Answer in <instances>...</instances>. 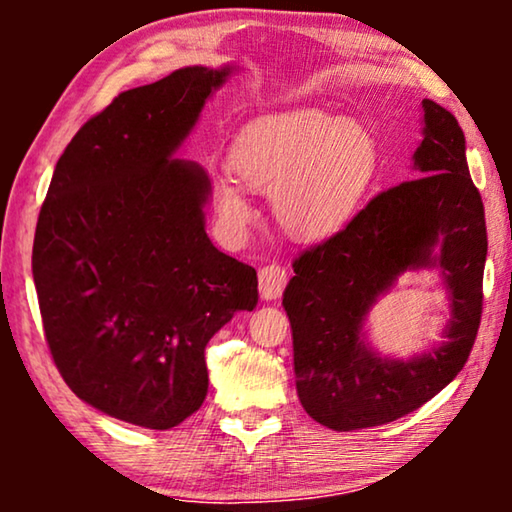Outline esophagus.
Instances as JSON below:
<instances>
[{"instance_id":"esophagus-1","label":"esophagus","mask_w":512,"mask_h":512,"mask_svg":"<svg viewBox=\"0 0 512 512\" xmlns=\"http://www.w3.org/2000/svg\"><path fill=\"white\" fill-rule=\"evenodd\" d=\"M286 282H289V272L284 265L270 263L258 270V291H261L263 300H277L282 296Z\"/></svg>"}]
</instances>
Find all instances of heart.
Instances as JSON below:
<instances>
[{"mask_svg": "<svg viewBox=\"0 0 512 512\" xmlns=\"http://www.w3.org/2000/svg\"><path fill=\"white\" fill-rule=\"evenodd\" d=\"M244 186L270 193L279 226L298 240H324L352 221L380 170V144L366 125L321 109H291L244 125L230 149ZM214 212L230 233L251 221L235 179H216Z\"/></svg>", "mask_w": 512, "mask_h": 512, "instance_id": "b5f03b06", "label": "heart"}]
</instances>
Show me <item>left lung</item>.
<instances>
[{
    "label": "left lung",
    "instance_id": "left-lung-1",
    "mask_svg": "<svg viewBox=\"0 0 512 512\" xmlns=\"http://www.w3.org/2000/svg\"><path fill=\"white\" fill-rule=\"evenodd\" d=\"M422 109L415 179L375 195L340 233L303 251L284 291L298 398L333 431L389 424L422 408L459 375L478 335L485 207L457 118L433 100ZM433 264L451 293L446 340L408 362L382 360L362 338L367 312L403 271Z\"/></svg>",
    "mask_w": 512,
    "mask_h": 512
}]
</instances>
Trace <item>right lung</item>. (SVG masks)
I'll list each match as a JSON object with an SVG mask.
<instances>
[{
	"instance_id": "add662e5",
	"label": "right lung",
	"mask_w": 512,
	"mask_h": 512,
	"mask_svg": "<svg viewBox=\"0 0 512 512\" xmlns=\"http://www.w3.org/2000/svg\"><path fill=\"white\" fill-rule=\"evenodd\" d=\"M233 67H184L83 123L41 205L32 275L62 380L104 415L172 429L207 396L205 347L258 277L205 233L207 172L174 153Z\"/></svg>"
}]
</instances>
